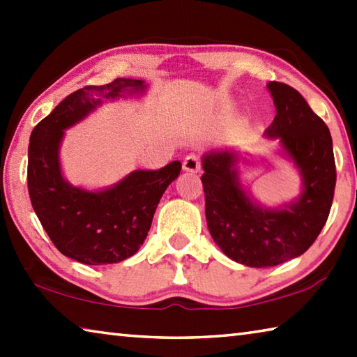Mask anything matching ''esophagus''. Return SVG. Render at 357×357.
<instances>
[{
	"label": "esophagus",
	"instance_id": "34e87169",
	"mask_svg": "<svg viewBox=\"0 0 357 357\" xmlns=\"http://www.w3.org/2000/svg\"><path fill=\"white\" fill-rule=\"evenodd\" d=\"M183 168L185 172H190V173H197V172H200V168H202V162H200V159H198V155H195V154H189L184 159V162H183Z\"/></svg>",
	"mask_w": 357,
	"mask_h": 357
}]
</instances>
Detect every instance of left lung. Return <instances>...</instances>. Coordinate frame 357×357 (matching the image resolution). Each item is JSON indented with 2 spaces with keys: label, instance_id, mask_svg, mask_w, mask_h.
Instances as JSON below:
<instances>
[{
  "label": "left lung",
  "instance_id": "obj_1",
  "mask_svg": "<svg viewBox=\"0 0 357 357\" xmlns=\"http://www.w3.org/2000/svg\"><path fill=\"white\" fill-rule=\"evenodd\" d=\"M268 89L277 114L264 137L279 140L282 155L299 172V197L275 208L264 206L241 183L238 151L215 149L202 157L211 236L228 258L250 268L285 263L315 243L328 220L337 179L324 121L294 88L269 82Z\"/></svg>",
  "mask_w": 357,
  "mask_h": 357
}]
</instances>
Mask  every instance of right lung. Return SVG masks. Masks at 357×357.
I'll return each instance as SVG.
<instances>
[{
	"label": "right lung",
	"mask_w": 357,
	"mask_h": 357,
	"mask_svg": "<svg viewBox=\"0 0 357 357\" xmlns=\"http://www.w3.org/2000/svg\"><path fill=\"white\" fill-rule=\"evenodd\" d=\"M144 91V82L134 78L84 86L59 102L29 137L28 192L33 209L56 249L78 263L113 264L135 255L165 189L179 176V160L160 170H135L100 190L75 187L63 176L59 148L64 130L107 100Z\"/></svg>",
	"instance_id": "right-lung-1"
}]
</instances>
